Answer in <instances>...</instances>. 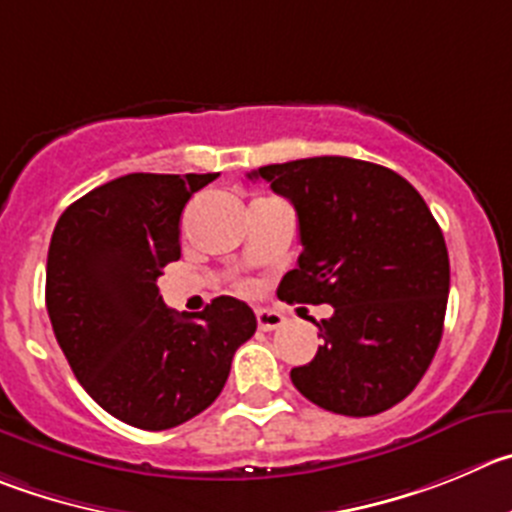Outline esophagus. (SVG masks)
I'll list each match as a JSON object with an SVG mask.
<instances>
[{
  "label": "esophagus",
  "mask_w": 512,
  "mask_h": 512,
  "mask_svg": "<svg viewBox=\"0 0 512 512\" xmlns=\"http://www.w3.org/2000/svg\"><path fill=\"white\" fill-rule=\"evenodd\" d=\"M283 323H285V315L278 313V310H267V308L257 310V326H260V331H278Z\"/></svg>",
  "instance_id": "1"
}]
</instances>
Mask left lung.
<instances>
[{"instance_id":"1","label":"left lung","mask_w":512,"mask_h":512,"mask_svg":"<svg viewBox=\"0 0 512 512\" xmlns=\"http://www.w3.org/2000/svg\"><path fill=\"white\" fill-rule=\"evenodd\" d=\"M298 212V267L278 288L288 303L333 305L323 343L290 371L328 412L374 417L407 399L432 364L450 295V255L427 202L404 176L346 156L252 171Z\"/></svg>"}]
</instances>
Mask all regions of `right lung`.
I'll return each instance as SVG.
<instances>
[{"label": "right lung", "mask_w": 512, "mask_h": 512, "mask_svg": "<svg viewBox=\"0 0 512 512\" xmlns=\"http://www.w3.org/2000/svg\"><path fill=\"white\" fill-rule=\"evenodd\" d=\"M217 174H126L70 204L47 252L45 303L75 379L108 414L161 432L224 389L257 318L237 298L176 313L156 280L179 260V219Z\"/></svg>", "instance_id": "right-lung-1"}]
</instances>
